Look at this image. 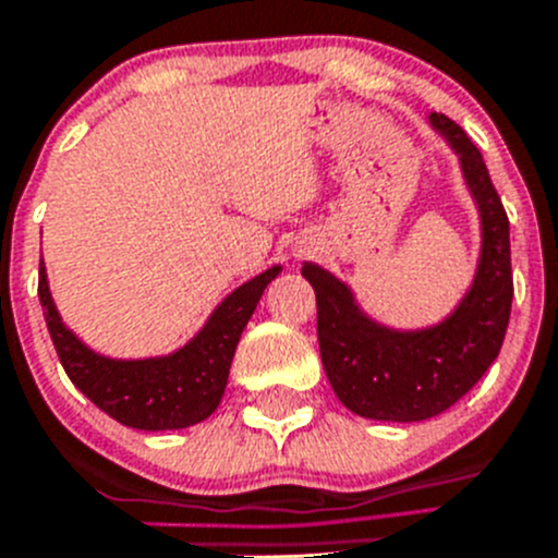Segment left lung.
<instances>
[{
    "mask_svg": "<svg viewBox=\"0 0 558 558\" xmlns=\"http://www.w3.org/2000/svg\"><path fill=\"white\" fill-rule=\"evenodd\" d=\"M427 120L458 156L480 214L474 279L454 310L433 326H386L331 270L317 263L301 268L317 295V342L328 384L344 408L375 422H424L469 395L496 362L512 310L509 221L482 153L449 117L429 111Z\"/></svg>",
    "mask_w": 558,
    "mask_h": 558,
    "instance_id": "1",
    "label": "left lung"
}]
</instances>
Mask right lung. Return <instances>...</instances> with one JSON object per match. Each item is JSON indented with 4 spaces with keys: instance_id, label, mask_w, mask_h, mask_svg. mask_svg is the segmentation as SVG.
Returning a JSON list of instances; mask_svg holds the SVG:
<instances>
[{
    "instance_id": "obj_1",
    "label": "right lung",
    "mask_w": 558,
    "mask_h": 558,
    "mask_svg": "<svg viewBox=\"0 0 558 558\" xmlns=\"http://www.w3.org/2000/svg\"><path fill=\"white\" fill-rule=\"evenodd\" d=\"M279 274L282 265H270L243 282L210 312L205 326L189 342L172 353L147 359H111L89 348L73 328H68L51 299L44 259L37 295L44 304L51 342L73 386L125 427L158 433L205 422L219 408L238 339L265 288Z\"/></svg>"
}]
</instances>
